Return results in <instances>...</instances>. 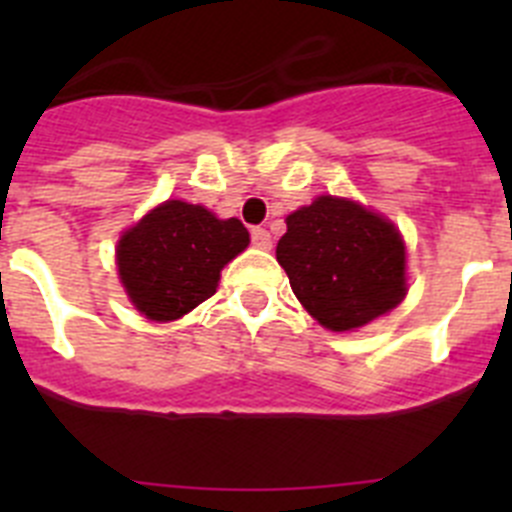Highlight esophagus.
<instances>
[{"mask_svg": "<svg viewBox=\"0 0 512 512\" xmlns=\"http://www.w3.org/2000/svg\"><path fill=\"white\" fill-rule=\"evenodd\" d=\"M251 241L256 248H271V235L266 228H253L251 230Z\"/></svg>", "mask_w": 512, "mask_h": 512, "instance_id": "34e87169", "label": "esophagus"}]
</instances>
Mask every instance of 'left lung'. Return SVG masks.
I'll return each instance as SVG.
<instances>
[{
	"mask_svg": "<svg viewBox=\"0 0 512 512\" xmlns=\"http://www.w3.org/2000/svg\"><path fill=\"white\" fill-rule=\"evenodd\" d=\"M277 261L292 292L328 330H354L408 295L405 243L387 217L323 194L287 217Z\"/></svg>",
	"mask_w": 512,
	"mask_h": 512,
	"instance_id": "1",
	"label": "left lung"
}]
</instances>
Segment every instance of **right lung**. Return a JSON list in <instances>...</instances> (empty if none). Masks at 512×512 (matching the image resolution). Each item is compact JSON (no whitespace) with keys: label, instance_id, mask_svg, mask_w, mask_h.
<instances>
[{"label":"right lung","instance_id":"right-lung-1","mask_svg":"<svg viewBox=\"0 0 512 512\" xmlns=\"http://www.w3.org/2000/svg\"><path fill=\"white\" fill-rule=\"evenodd\" d=\"M241 220L166 200L117 241V271L140 315L169 323L215 295L220 271L248 246Z\"/></svg>","mask_w":512,"mask_h":512}]
</instances>
